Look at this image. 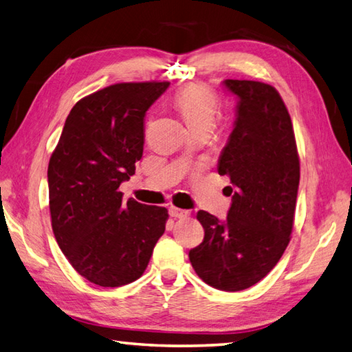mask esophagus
Listing matches in <instances>:
<instances>
[{"mask_svg": "<svg viewBox=\"0 0 352 352\" xmlns=\"http://www.w3.org/2000/svg\"><path fill=\"white\" fill-rule=\"evenodd\" d=\"M170 216L175 217V219H186V217H190V211L181 210V208H176V206H171L170 208Z\"/></svg>", "mask_w": 352, "mask_h": 352, "instance_id": "obj_1", "label": "esophagus"}]
</instances>
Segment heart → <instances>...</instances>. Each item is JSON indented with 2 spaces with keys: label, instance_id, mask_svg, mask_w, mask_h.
I'll use <instances>...</instances> for the list:
<instances>
[{
  "label": "heart",
  "instance_id": "1",
  "mask_svg": "<svg viewBox=\"0 0 352 352\" xmlns=\"http://www.w3.org/2000/svg\"><path fill=\"white\" fill-rule=\"evenodd\" d=\"M173 103L191 129L211 126L220 107L217 94L205 83L182 86L175 94Z\"/></svg>",
  "mask_w": 352,
  "mask_h": 352
}]
</instances>
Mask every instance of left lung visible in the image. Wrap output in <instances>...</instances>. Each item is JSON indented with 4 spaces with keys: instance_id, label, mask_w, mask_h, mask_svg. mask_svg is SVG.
Listing matches in <instances>:
<instances>
[{
    "instance_id": "8db88e82",
    "label": "left lung",
    "mask_w": 352,
    "mask_h": 352,
    "mask_svg": "<svg viewBox=\"0 0 352 352\" xmlns=\"http://www.w3.org/2000/svg\"><path fill=\"white\" fill-rule=\"evenodd\" d=\"M239 97L236 120L219 161L231 179L225 221L197 212L204 241L190 250L200 279L225 292L260 283L289 246L299 186V153L290 113L272 85L225 80Z\"/></svg>"
}]
</instances>
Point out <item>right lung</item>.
<instances>
[{"label": "right lung", "mask_w": 352, "mask_h": 352, "mask_svg": "<svg viewBox=\"0 0 352 352\" xmlns=\"http://www.w3.org/2000/svg\"><path fill=\"white\" fill-rule=\"evenodd\" d=\"M170 82L116 83L78 100L48 164L56 241L89 283L120 287L138 279L166 231L168 211L129 199L120 184L144 150V117Z\"/></svg>", "instance_id": "add662e5"}]
</instances>
